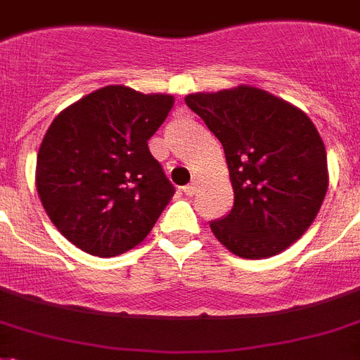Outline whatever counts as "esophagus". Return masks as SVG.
Masks as SVG:
<instances>
[{"mask_svg": "<svg viewBox=\"0 0 360 360\" xmlns=\"http://www.w3.org/2000/svg\"><path fill=\"white\" fill-rule=\"evenodd\" d=\"M184 193H186L187 197H193V195L197 193V184H187V186L184 187Z\"/></svg>", "mask_w": 360, "mask_h": 360, "instance_id": "esophagus-1", "label": "esophagus"}]
</instances>
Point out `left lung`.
I'll list each match as a JSON object with an SVG mask.
<instances>
[{
	"label": "left lung",
	"instance_id": "1",
	"mask_svg": "<svg viewBox=\"0 0 360 360\" xmlns=\"http://www.w3.org/2000/svg\"><path fill=\"white\" fill-rule=\"evenodd\" d=\"M226 154L233 207L210 222L231 254L263 259L304 236L328 191V156L319 130L287 101L254 86L191 94Z\"/></svg>",
	"mask_w": 360,
	"mask_h": 360
}]
</instances>
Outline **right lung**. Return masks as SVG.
<instances>
[{"label":"right lung","mask_w":360,"mask_h":360,"mask_svg":"<svg viewBox=\"0 0 360 360\" xmlns=\"http://www.w3.org/2000/svg\"><path fill=\"white\" fill-rule=\"evenodd\" d=\"M173 105V95L105 86L53 120L38 150L37 189L77 248L114 257L153 230L174 187L147 141Z\"/></svg>","instance_id":"obj_1"}]
</instances>
